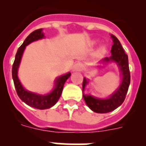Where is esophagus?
Here are the masks:
<instances>
[{"label": "esophagus", "mask_w": 146, "mask_h": 146, "mask_svg": "<svg viewBox=\"0 0 146 146\" xmlns=\"http://www.w3.org/2000/svg\"><path fill=\"white\" fill-rule=\"evenodd\" d=\"M82 69H83V66H82V64H80V63H77L72 67V71H74V72H80V71L82 70Z\"/></svg>", "instance_id": "1"}]
</instances>
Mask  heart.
<instances>
[{"label":"heart","instance_id":"1","mask_svg":"<svg viewBox=\"0 0 146 146\" xmlns=\"http://www.w3.org/2000/svg\"><path fill=\"white\" fill-rule=\"evenodd\" d=\"M99 42L98 40H94L92 42V44H96ZM107 52V47L105 45H101L99 48L96 50V55H99V56H102V55H104V54L106 53Z\"/></svg>","mask_w":146,"mask_h":146}]
</instances>
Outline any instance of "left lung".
<instances>
[{
  "mask_svg": "<svg viewBox=\"0 0 146 146\" xmlns=\"http://www.w3.org/2000/svg\"><path fill=\"white\" fill-rule=\"evenodd\" d=\"M110 36L113 42L111 51H110L111 56L102 59L99 63L106 64L113 62L117 64L120 69L121 75V81L120 86L109 97L106 99H100V98L95 97L92 95L84 94L85 87L89 82V80L84 77L83 82H82L83 99L88 107L92 111L97 113H109L121 106L126 98V95L127 94L129 86L130 84V72L129 68L128 55L125 53L119 40L113 34L110 35Z\"/></svg>",
  "mask_w": 146,
  "mask_h": 146,
  "instance_id": "8db88e82",
  "label": "left lung"
}]
</instances>
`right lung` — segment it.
I'll use <instances>...</instances> for the list:
<instances>
[{
    "instance_id": "obj_1",
    "label": "right lung",
    "mask_w": 146,
    "mask_h": 146,
    "mask_svg": "<svg viewBox=\"0 0 146 146\" xmlns=\"http://www.w3.org/2000/svg\"><path fill=\"white\" fill-rule=\"evenodd\" d=\"M43 38H44V34L42 32V28L36 30L28 35L23 44L18 49L16 55H15V59L13 64L12 71H11L14 84H15L18 96L20 97L22 101L28 104V106L39 110L48 109V108H52L57 103L59 98L60 97L66 81L71 76L70 72H68L66 74L57 77L55 80V83H54L55 86L52 91L44 95L33 93L31 91H28L23 87L19 80L17 74L18 69L20 66L24 50L26 46H28L29 44Z\"/></svg>"
}]
</instances>
